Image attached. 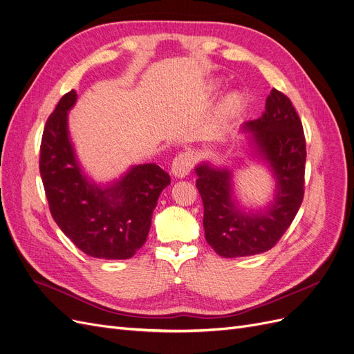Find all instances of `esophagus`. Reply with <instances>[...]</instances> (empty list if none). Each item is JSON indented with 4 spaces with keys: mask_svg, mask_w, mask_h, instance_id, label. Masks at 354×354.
<instances>
[{
    "mask_svg": "<svg viewBox=\"0 0 354 354\" xmlns=\"http://www.w3.org/2000/svg\"><path fill=\"white\" fill-rule=\"evenodd\" d=\"M192 166H194L192 154L188 151H182L172 162V174L176 178H185L192 170Z\"/></svg>",
    "mask_w": 354,
    "mask_h": 354,
    "instance_id": "1",
    "label": "esophagus"
}]
</instances>
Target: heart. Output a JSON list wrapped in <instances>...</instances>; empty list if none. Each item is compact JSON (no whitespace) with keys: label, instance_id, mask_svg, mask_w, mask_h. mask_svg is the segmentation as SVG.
Returning a JSON list of instances; mask_svg holds the SVG:
<instances>
[{"label":"heart","instance_id":"obj_1","mask_svg":"<svg viewBox=\"0 0 354 354\" xmlns=\"http://www.w3.org/2000/svg\"><path fill=\"white\" fill-rule=\"evenodd\" d=\"M243 104V99L241 95L238 93H233L230 96H227L225 99V102L221 103V108H220V113L223 118H230L233 115H236Z\"/></svg>","mask_w":354,"mask_h":354}]
</instances>
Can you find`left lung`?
Masks as SVG:
<instances>
[{"mask_svg":"<svg viewBox=\"0 0 354 354\" xmlns=\"http://www.w3.org/2000/svg\"><path fill=\"white\" fill-rule=\"evenodd\" d=\"M259 154L277 179L276 200L266 213L246 214L232 198L227 169L200 165L197 188L204 204L205 241L225 258L263 254L276 245L296 217L305 194L306 140L302 121L290 99L272 88L266 112L245 124Z\"/></svg>","mask_w":354,"mask_h":354,"instance_id":"8db88e82","label":"left lung"}]
</instances>
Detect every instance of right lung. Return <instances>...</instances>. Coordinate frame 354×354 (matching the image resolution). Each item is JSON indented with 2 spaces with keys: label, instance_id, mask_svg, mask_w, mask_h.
Masks as SVG:
<instances>
[{
  "label": "right lung",
  "instance_id": "obj_1",
  "mask_svg": "<svg viewBox=\"0 0 354 354\" xmlns=\"http://www.w3.org/2000/svg\"><path fill=\"white\" fill-rule=\"evenodd\" d=\"M71 90L48 118L39 170L49 210L59 229L93 258L127 259L147 241L151 214L170 176L156 163L138 165L102 189L82 174L68 138L67 115L75 103Z\"/></svg>",
  "mask_w": 354,
  "mask_h": 354
}]
</instances>
